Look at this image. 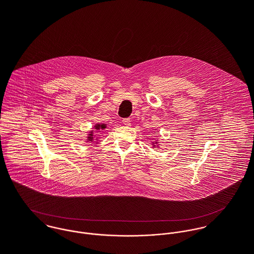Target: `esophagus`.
Segmentation results:
<instances>
[{
    "mask_svg": "<svg viewBox=\"0 0 254 254\" xmlns=\"http://www.w3.org/2000/svg\"><path fill=\"white\" fill-rule=\"evenodd\" d=\"M122 122H123V124H124L125 126H130V125H131V120H130V118H124V119L122 120Z\"/></svg>",
    "mask_w": 254,
    "mask_h": 254,
    "instance_id": "34e87169",
    "label": "esophagus"
}]
</instances>
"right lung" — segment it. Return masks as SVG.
Returning a JSON list of instances; mask_svg holds the SVG:
<instances>
[{
	"instance_id": "obj_1",
	"label": "right lung",
	"mask_w": 254,
	"mask_h": 254,
	"mask_svg": "<svg viewBox=\"0 0 254 254\" xmlns=\"http://www.w3.org/2000/svg\"><path fill=\"white\" fill-rule=\"evenodd\" d=\"M96 128H97V129H105V128H106V125H105V124L97 125V126H96ZM89 140H90V141H92V140H93V138H91V137H90V138H89Z\"/></svg>"
}]
</instances>
